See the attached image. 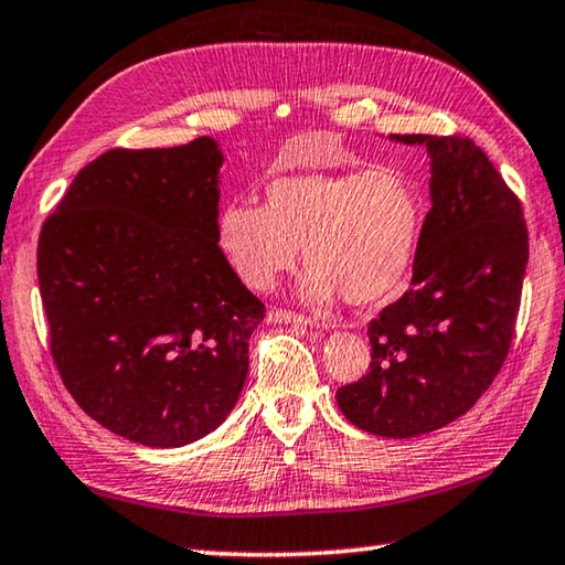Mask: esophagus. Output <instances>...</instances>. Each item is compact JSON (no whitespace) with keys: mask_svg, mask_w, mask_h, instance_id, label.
<instances>
[{"mask_svg":"<svg viewBox=\"0 0 565 565\" xmlns=\"http://www.w3.org/2000/svg\"><path fill=\"white\" fill-rule=\"evenodd\" d=\"M268 321L274 324H301V327H319L315 319H307L303 315H297V311L289 309H271L268 311Z\"/></svg>","mask_w":565,"mask_h":565,"instance_id":"obj_1","label":"esophagus"}]
</instances>
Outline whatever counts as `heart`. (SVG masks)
I'll return each mask as SVG.
<instances>
[{
    "instance_id": "b5f03b06",
    "label": "heart",
    "mask_w": 565,
    "mask_h": 565,
    "mask_svg": "<svg viewBox=\"0 0 565 565\" xmlns=\"http://www.w3.org/2000/svg\"><path fill=\"white\" fill-rule=\"evenodd\" d=\"M429 199L407 170L377 166L347 173H299L266 185V205L231 201L216 223L236 276L271 289L303 246V297L382 303L405 286L425 241Z\"/></svg>"
}]
</instances>
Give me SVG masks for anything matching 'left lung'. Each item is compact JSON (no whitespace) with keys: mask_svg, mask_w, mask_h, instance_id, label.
<instances>
[{"mask_svg":"<svg viewBox=\"0 0 565 565\" xmlns=\"http://www.w3.org/2000/svg\"><path fill=\"white\" fill-rule=\"evenodd\" d=\"M425 146L429 201L412 286L370 324L372 362L337 390L349 423L380 437L450 425L482 397L513 342L527 264L518 195L462 136H390Z\"/></svg>","mask_w":565,"mask_h":565,"instance_id":"obj_1","label":"left lung"}]
</instances>
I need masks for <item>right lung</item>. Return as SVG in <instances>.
<instances>
[{
    "label": "right lung",
    "mask_w": 565,
    "mask_h": 565,
    "mask_svg": "<svg viewBox=\"0 0 565 565\" xmlns=\"http://www.w3.org/2000/svg\"><path fill=\"white\" fill-rule=\"evenodd\" d=\"M213 138L107 150L44 221L38 276L50 352L95 423L146 447H181L236 407L264 303L216 238Z\"/></svg>",
    "instance_id": "1"
}]
</instances>
